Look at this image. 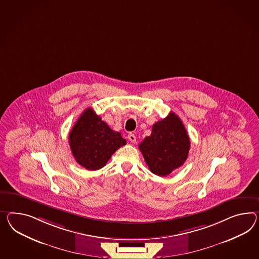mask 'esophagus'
I'll return each instance as SVG.
<instances>
[{
    "label": "esophagus",
    "instance_id": "esophagus-1",
    "mask_svg": "<svg viewBox=\"0 0 259 259\" xmlns=\"http://www.w3.org/2000/svg\"><path fill=\"white\" fill-rule=\"evenodd\" d=\"M127 138H128V140H130L132 143H135V142H136V136H135L133 133H130V134L127 135Z\"/></svg>",
    "mask_w": 259,
    "mask_h": 259
}]
</instances>
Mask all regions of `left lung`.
Here are the masks:
<instances>
[{
	"label": "left lung",
	"mask_w": 259,
	"mask_h": 259,
	"mask_svg": "<svg viewBox=\"0 0 259 259\" xmlns=\"http://www.w3.org/2000/svg\"><path fill=\"white\" fill-rule=\"evenodd\" d=\"M191 142L182 121L170 113L164 119L152 126L150 136L139 145L149 170L159 177H165L184 164Z\"/></svg>",
	"instance_id": "1"
}]
</instances>
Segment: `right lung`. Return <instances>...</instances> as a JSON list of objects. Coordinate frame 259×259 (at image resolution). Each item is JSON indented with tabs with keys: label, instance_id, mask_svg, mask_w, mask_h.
Masks as SVG:
<instances>
[{
	"label": "right lung",
	"instance_id": "add662e5",
	"mask_svg": "<svg viewBox=\"0 0 259 259\" xmlns=\"http://www.w3.org/2000/svg\"><path fill=\"white\" fill-rule=\"evenodd\" d=\"M126 144L121 133L113 131L92 108L81 113L69 133V146L74 158L90 171L106 165L113 153Z\"/></svg>",
	"mask_w": 259,
	"mask_h": 259
}]
</instances>
